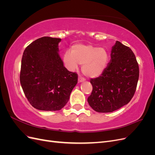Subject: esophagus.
Segmentation results:
<instances>
[{
	"label": "esophagus",
	"instance_id": "esophagus-1",
	"mask_svg": "<svg viewBox=\"0 0 155 155\" xmlns=\"http://www.w3.org/2000/svg\"><path fill=\"white\" fill-rule=\"evenodd\" d=\"M85 78H83L81 77V76H79V78H78V81H79V83H81V82H83V81H85Z\"/></svg>",
	"mask_w": 155,
	"mask_h": 155
}]
</instances>
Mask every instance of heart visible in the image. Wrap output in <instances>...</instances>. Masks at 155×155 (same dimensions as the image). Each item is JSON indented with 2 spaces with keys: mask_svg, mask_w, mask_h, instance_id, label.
<instances>
[{
  "mask_svg": "<svg viewBox=\"0 0 155 155\" xmlns=\"http://www.w3.org/2000/svg\"><path fill=\"white\" fill-rule=\"evenodd\" d=\"M63 61L67 67L74 70L78 64H82V72L86 76L96 78L104 71L109 61V54L104 48H97L91 45L76 44L71 51L66 50Z\"/></svg>",
  "mask_w": 155,
  "mask_h": 155,
  "instance_id": "b5f03b06",
  "label": "heart"
}]
</instances>
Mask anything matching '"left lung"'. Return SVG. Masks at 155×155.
Returning <instances> with one entry per match:
<instances>
[{
    "label": "left lung",
    "instance_id": "8db88e82",
    "mask_svg": "<svg viewBox=\"0 0 155 155\" xmlns=\"http://www.w3.org/2000/svg\"><path fill=\"white\" fill-rule=\"evenodd\" d=\"M101 76L91 79L92 91L87 101L98 112H111L127 104L137 87L139 67L133 51L116 41Z\"/></svg>",
    "mask_w": 155,
    "mask_h": 155
}]
</instances>
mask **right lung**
Returning <instances> with one entry per match:
<instances>
[{
    "instance_id": "obj_1",
    "label": "right lung",
    "mask_w": 155,
    "mask_h": 155,
    "mask_svg": "<svg viewBox=\"0 0 155 155\" xmlns=\"http://www.w3.org/2000/svg\"><path fill=\"white\" fill-rule=\"evenodd\" d=\"M61 41L41 37L28 46L22 55L21 85L30 104L38 110L61 109L78 83L77 73L64 67L58 54Z\"/></svg>"
}]
</instances>
